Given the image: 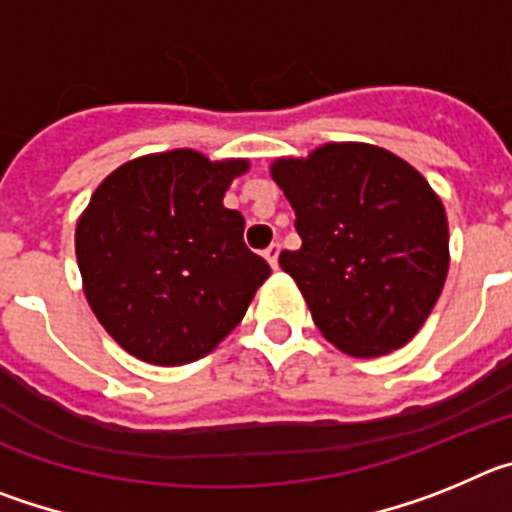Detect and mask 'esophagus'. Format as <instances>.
<instances>
[{
    "label": "esophagus",
    "instance_id": "obj_1",
    "mask_svg": "<svg viewBox=\"0 0 512 512\" xmlns=\"http://www.w3.org/2000/svg\"><path fill=\"white\" fill-rule=\"evenodd\" d=\"M279 251H282V246H279V243H271V246L264 251V259L269 261L271 269H277L279 266Z\"/></svg>",
    "mask_w": 512,
    "mask_h": 512
}]
</instances>
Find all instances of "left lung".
<instances>
[{"label":"left lung","mask_w":512,"mask_h":512,"mask_svg":"<svg viewBox=\"0 0 512 512\" xmlns=\"http://www.w3.org/2000/svg\"><path fill=\"white\" fill-rule=\"evenodd\" d=\"M271 176L302 238L279 264L320 333L351 356L405 346L449 271V223L431 184L395 153L366 143L279 158Z\"/></svg>","instance_id":"1"}]
</instances>
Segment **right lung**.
Returning <instances> with one entry per match:
<instances>
[{"label":"right lung","instance_id":"1","mask_svg":"<svg viewBox=\"0 0 512 512\" xmlns=\"http://www.w3.org/2000/svg\"><path fill=\"white\" fill-rule=\"evenodd\" d=\"M248 161L156 153L122 164L76 225L84 295L135 359H202L241 323L271 269L243 243V215L223 205Z\"/></svg>","mask_w":512,"mask_h":512}]
</instances>
